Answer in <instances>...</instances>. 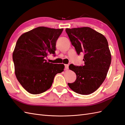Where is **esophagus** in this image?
I'll list each match as a JSON object with an SVG mask.
<instances>
[{"instance_id": "esophagus-1", "label": "esophagus", "mask_w": 125, "mask_h": 125, "mask_svg": "<svg viewBox=\"0 0 125 125\" xmlns=\"http://www.w3.org/2000/svg\"><path fill=\"white\" fill-rule=\"evenodd\" d=\"M68 66L69 65H67V64H65V70H67L68 69Z\"/></svg>"}]
</instances>
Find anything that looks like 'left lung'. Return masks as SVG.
I'll return each instance as SVG.
<instances>
[{"label": "left lung", "instance_id": "1", "mask_svg": "<svg viewBox=\"0 0 125 125\" xmlns=\"http://www.w3.org/2000/svg\"><path fill=\"white\" fill-rule=\"evenodd\" d=\"M66 32L79 55L83 53L84 65L69 66L76 75L75 81L68 85L81 95H89L97 90L106 78L111 62L106 38L89 27L66 28Z\"/></svg>", "mask_w": 125, "mask_h": 125}]
</instances>
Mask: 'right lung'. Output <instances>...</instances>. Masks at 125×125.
Segmentation results:
<instances>
[{
  "mask_svg": "<svg viewBox=\"0 0 125 125\" xmlns=\"http://www.w3.org/2000/svg\"><path fill=\"white\" fill-rule=\"evenodd\" d=\"M63 29L38 27L20 36L13 52L15 74L18 81L30 94L36 95L51 88L63 64L46 62L49 54H55L56 41Z\"/></svg>",
  "mask_w": 125,
  "mask_h": 125,
  "instance_id": "1",
  "label": "right lung"
}]
</instances>
